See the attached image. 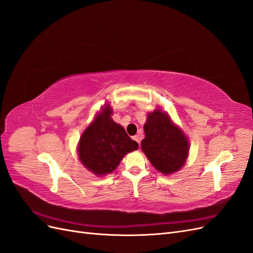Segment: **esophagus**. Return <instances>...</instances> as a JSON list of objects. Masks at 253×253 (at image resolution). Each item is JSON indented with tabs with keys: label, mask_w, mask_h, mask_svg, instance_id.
<instances>
[{
	"label": "esophagus",
	"mask_w": 253,
	"mask_h": 253,
	"mask_svg": "<svg viewBox=\"0 0 253 253\" xmlns=\"http://www.w3.org/2000/svg\"><path fill=\"white\" fill-rule=\"evenodd\" d=\"M134 140L138 142V143H139V145H140V137H139V135H136V136H134Z\"/></svg>",
	"instance_id": "34e87169"
}]
</instances>
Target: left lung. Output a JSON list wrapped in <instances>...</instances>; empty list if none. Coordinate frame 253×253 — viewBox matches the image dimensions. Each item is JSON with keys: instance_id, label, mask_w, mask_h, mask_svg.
Here are the masks:
<instances>
[{"instance_id": "obj_1", "label": "left lung", "mask_w": 253, "mask_h": 253, "mask_svg": "<svg viewBox=\"0 0 253 253\" xmlns=\"http://www.w3.org/2000/svg\"><path fill=\"white\" fill-rule=\"evenodd\" d=\"M143 127L141 150L152 166L165 175L179 171L189 154V141L181 129L160 109L148 114Z\"/></svg>"}]
</instances>
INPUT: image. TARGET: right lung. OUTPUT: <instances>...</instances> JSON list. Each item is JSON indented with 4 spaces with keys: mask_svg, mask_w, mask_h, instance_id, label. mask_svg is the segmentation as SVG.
<instances>
[{
    "mask_svg": "<svg viewBox=\"0 0 253 253\" xmlns=\"http://www.w3.org/2000/svg\"><path fill=\"white\" fill-rule=\"evenodd\" d=\"M112 114L111 106L105 104L79 140L80 162L97 176L112 173L126 154L138 149V143L112 119Z\"/></svg>",
    "mask_w": 253,
    "mask_h": 253,
    "instance_id": "obj_1",
    "label": "right lung"
}]
</instances>
